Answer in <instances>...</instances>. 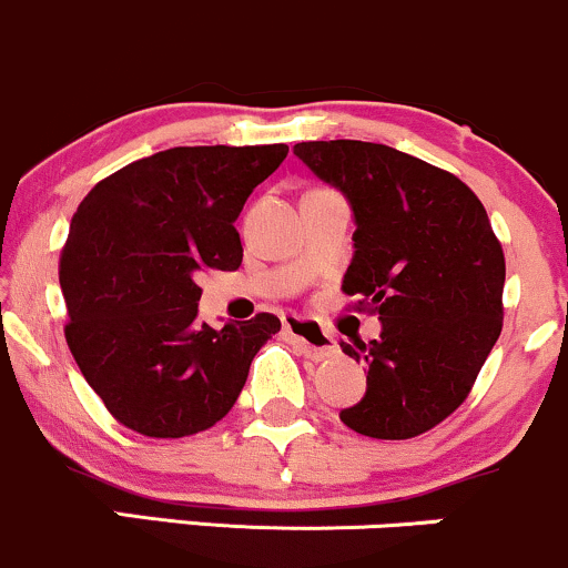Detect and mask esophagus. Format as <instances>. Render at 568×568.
I'll list each match as a JSON object with an SVG mask.
<instances>
[{"instance_id": "esophagus-1", "label": "esophagus", "mask_w": 568, "mask_h": 568, "mask_svg": "<svg viewBox=\"0 0 568 568\" xmlns=\"http://www.w3.org/2000/svg\"><path fill=\"white\" fill-rule=\"evenodd\" d=\"M284 335L295 343L297 348L311 359H327V356L335 354V337L327 333V329L318 327L311 318H297L286 316L284 318Z\"/></svg>"}]
</instances>
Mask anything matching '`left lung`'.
<instances>
[{
    "mask_svg": "<svg viewBox=\"0 0 568 568\" xmlns=\"http://www.w3.org/2000/svg\"><path fill=\"white\" fill-rule=\"evenodd\" d=\"M292 152L352 206L343 292L381 322L375 341L341 343L367 373L341 422L378 439L422 435L467 399L501 333L505 254L486 209L454 174L394 146L335 139Z\"/></svg>",
    "mask_w": 568,
    "mask_h": 568,
    "instance_id": "8db88e82",
    "label": "left lung"
}]
</instances>
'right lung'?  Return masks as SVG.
Here are the masks:
<instances>
[{"mask_svg": "<svg viewBox=\"0 0 568 568\" xmlns=\"http://www.w3.org/2000/svg\"><path fill=\"white\" fill-rule=\"evenodd\" d=\"M290 146H171L82 199L61 252L67 343L106 410L146 437L209 429L239 399L273 314L199 322L203 267L244 257L233 222Z\"/></svg>", "mask_w": 568, "mask_h": 568, "instance_id": "obj_1", "label": "right lung"}]
</instances>
